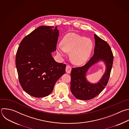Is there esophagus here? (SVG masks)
<instances>
[{
	"mask_svg": "<svg viewBox=\"0 0 129 129\" xmlns=\"http://www.w3.org/2000/svg\"><path fill=\"white\" fill-rule=\"evenodd\" d=\"M71 69L72 68L70 65H67L66 67V72L68 74H70L71 71Z\"/></svg>",
	"mask_w": 129,
	"mask_h": 129,
	"instance_id": "obj_1",
	"label": "esophagus"
}]
</instances>
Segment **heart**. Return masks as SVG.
I'll use <instances>...</instances> for the list:
<instances>
[{"mask_svg": "<svg viewBox=\"0 0 129 129\" xmlns=\"http://www.w3.org/2000/svg\"><path fill=\"white\" fill-rule=\"evenodd\" d=\"M61 45L56 47L57 54L63 57L66 52H70V58L73 63L80 65L86 62L90 57L93 48V42L89 37L70 33L63 38Z\"/></svg>", "mask_w": 129, "mask_h": 129, "instance_id": "obj_1", "label": "heart"}]
</instances>
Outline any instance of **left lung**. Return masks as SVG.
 I'll return each instance as SVG.
<instances>
[{
  "mask_svg": "<svg viewBox=\"0 0 129 129\" xmlns=\"http://www.w3.org/2000/svg\"><path fill=\"white\" fill-rule=\"evenodd\" d=\"M94 55L84 66L73 68L71 72V93L76 98L81 100H91L104 90L108 83L112 66L113 56L109 45L96 34H94ZM99 61L105 64V72L98 83H91L87 80L86 74L91 66Z\"/></svg>",
  "mask_w": 129,
  "mask_h": 129,
  "instance_id": "1",
  "label": "left lung"
}]
</instances>
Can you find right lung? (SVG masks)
<instances>
[{
  "instance_id": "add662e5",
  "label": "right lung",
  "mask_w": 129,
  "mask_h": 129,
  "mask_svg": "<svg viewBox=\"0 0 129 129\" xmlns=\"http://www.w3.org/2000/svg\"><path fill=\"white\" fill-rule=\"evenodd\" d=\"M59 35L57 26H40L20 44L16 68L22 88L30 96H48L56 81L65 73L66 65L55 61L52 55L56 50Z\"/></svg>"
}]
</instances>
